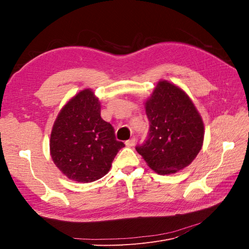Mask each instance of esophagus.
<instances>
[{"label":"esophagus","instance_id":"1","mask_svg":"<svg viewBox=\"0 0 249 249\" xmlns=\"http://www.w3.org/2000/svg\"><path fill=\"white\" fill-rule=\"evenodd\" d=\"M135 144H136V139H135V138H131L130 140H126V141H125V145H126L127 147H132V146H134Z\"/></svg>","mask_w":249,"mask_h":249}]
</instances>
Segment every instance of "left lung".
I'll list each match as a JSON object with an SVG mask.
<instances>
[{"label": "left lung", "instance_id": "left-lung-1", "mask_svg": "<svg viewBox=\"0 0 249 249\" xmlns=\"http://www.w3.org/2000/svg\"><path fill=\"white\" fill-rule=\"evenodd\" d=\"M144 108L149 134L136 150L147 166L161 176L189 166L205 137L201 116L189 95L173 83L161 80L144 102Z\"/></svg>", "mask_w": 249, "mask_h": 249}]
</instances>
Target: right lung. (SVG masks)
Masks as SVG:
<instances>
[{
    "label": "right lung",
    "instance_id": "right-lung-1",
    "mask_svg": "<svg viewBox=\"0 0 249 249\" xmlns=\"http://www.w3.org/2000/svg\"><path fill=\"white\" fill-rule=\"evenodd\" d=\"M113 126L101 117V103L92 89L81 90L58 113L50 138L53 162L65 177L91 183L106 176L118 150Z\"/></svg>",
    "mask_w": 249,
    "mask_h": 249
}]
</instances>
